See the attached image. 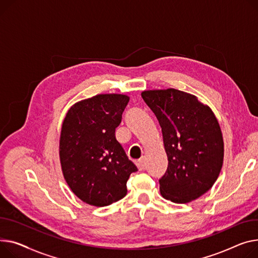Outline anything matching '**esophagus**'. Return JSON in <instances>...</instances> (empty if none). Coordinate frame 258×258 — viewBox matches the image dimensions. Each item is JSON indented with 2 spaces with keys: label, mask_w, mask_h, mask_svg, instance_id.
Here are the masks:
<instances>
[{
  "label": "esophagus",
  "mask_w": 258,
  "mask_h": 258,
  "mask_svg": "<svg viewBox=\"0 0 258 258\" xmlns=\"http://www.w3.org/2000/svg\"><path fill=\"white\" fill-rule=\"evenodd\" d=\"M136 166L138 167L139 171H142L144 168H145V159L144 158H141L140 160H138L136 162Z\"/></svg>",
  "instance_id": "esophagus-1"
}]
</instances>
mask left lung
I'll return each mask as SVG.
<instances>
[{
  "label": "left lung",
  "instance_id": "8db88e82",
  "mask_svg": "<svg viewBox=\"0 0 258 258\" xmlns=\"http://www.w3.org/2000/svg\"><path fill=\"white\" fill-rule=\"evenodd\" d=\"M141 95L159 120L168 158L161 195L174 203L199 198L218 179L224 160L216 115L196 95L174 88L145 90Z\"/></svg>",
  "mask_w": 258,
  "mask_h": 258
}]
</instances>
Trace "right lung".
<instances>
[{
    "label": "right lung",
    "instance_id": "1",
    "mask_svg": "<svg viewBox=\"0 0 258 258\" xmlns=\"http://www.w3.org/2000/svg\"><path fill=\"white\" fill-rule=\"evenodd\" d=\"M130 100L109 93L82 99L67 111L61 126L59 159L73 193L93 207H107L126 193L137 167L115 138Z\"/></svg>",
    "mask_w": 258,
    "mask_h": 258
}]
</instances>
